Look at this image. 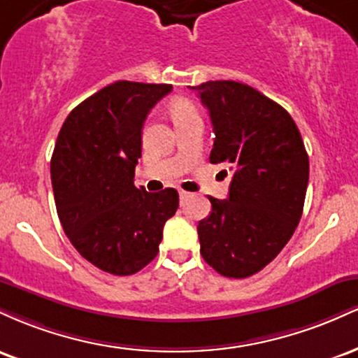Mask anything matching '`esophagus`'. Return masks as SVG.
<instances>
[{
  "mask_svg": "<svg viewBox=\"0 0 358 358\" xmlns=\"http://www.w3.org/2000/svg\"><path fill=\"white\" fill-rule=\"evenodd\" d=\"M178 193H180V200H185V199H187L188 195H190V193H188V192H185V190H180Z\"/></svg>",
  "mask_w": 358,
  "mask_h": 358,
  "instance_id": "obj_1",
  "label": "esophagus"
}]
</instances>
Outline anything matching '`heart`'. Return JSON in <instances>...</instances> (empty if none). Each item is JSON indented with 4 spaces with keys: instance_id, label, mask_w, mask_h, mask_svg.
<instances>
[{
    "instance_id": "heart-1",
    "label": "heart",
    "mask_w": 358,
    "mask_h": 358,
    "mask_svg": "<svg viewBox=\"0 0 358 358\" xmlns=\"http://www.w3.org/2000/svg\"><path fill=\"white\" fill-rule=\"evenodd\" d=\"M168 110H170V116L173 119L175 124L188 121V119L199 117V110H196L195 104L190 99H187V97H173L170 101V106H168Z\"/></svg>"
}]
</instances>
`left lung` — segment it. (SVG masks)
Wrapping results in <instances>:
<instances>
[{"label":"left lung","mask_w":358,"mask_h":358,"mask_svg":"<svg viewBox=\"0 0 358 358\" xmlns=\"http://www.w3.org/2000/svg\"><path fill=\"white\" fill-rule=\"evenodd\" d=\"M190 89L212 119L210 163L232 173L227 199L208 196L212 212L196 227L200 254L222 276L249 278L281 252L301 219L305 145L287 110L250 85L208 80Z\"/></svg>","instance_id":"obj_1"}]
</instances>
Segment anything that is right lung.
<instances>
[{
    "instance_id": "add662e5",
    "label": "right lung",
    "mask_w": 358,
    "mask_h": 358,
    "mask_svg": "<svg viewBox=\"0 0 358 358\" xmlns=\"http://www.w3.org/2000/svg\"><path fill=\"white\" fill-rule=\"evenodd\" d=\"M171 89L114 82L80 102L57 138L50 175L60 224L80 256L109 274L150 264L178 208L175 188L134 187L145 119Z\"/></svg>"
}]
</instances>
